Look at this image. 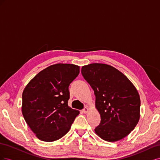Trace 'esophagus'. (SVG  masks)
Instances as JSON below:
<instances>
[{"label":"esophagus","instance_id":"34e87169","mask_svg":"<svg viewBox=\"0 0 160 160\" xmlns=\"http://www.w3.org/2000/svg\"><path fill=\"white\" fill-rule=\"evenodd\" d=\"M88 111H89V109L88 108H85L83 109V112L84 113H87L88 112Z\"/></svg>","mask_w":160,"mask_h":160}]
</instances>
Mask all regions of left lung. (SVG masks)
Returning a JSON list of instances; mask_svg holds the SVG:
<instances>
[{
	"label": "left lung",
	"instance_id": "1",
	"mask_svg": "<svg viewBox=\"0 0 160 160\" xmlns=\"http://www.w3.org/2000/svg\"><path fill=\"white\" fill-rule=\"evenodd\" d=\"M81 73L94 91L101 115L95 133L109 142L126 137L140 117V98L134 85L122 72L106 64L83 66Z\"/></svg>",
	"mask_w": 160,
	"mask_h": 160
}]
</instances>
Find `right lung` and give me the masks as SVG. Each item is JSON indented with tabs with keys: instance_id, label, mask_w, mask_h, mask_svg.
Wrapping results in <instances>:
<instances>
[{
	"instance_id": "add662e5",
	"label": "right lung",
	"mask_w": 160,
	"mask_h": 160,
	"mask_svg": "<svg viewBox=\"0 0 160 160\" xmlns=\"http://www.w3.org/2000/svg\"><path fill=\"white\" fill-rule=\"evenodd\" d=\"M79 74V67L55 64L34 77L23 91L22 113L37 137L53 142L69 132L78 110L70 108L69 87Z\"/></svg>"
}]
</instances>
